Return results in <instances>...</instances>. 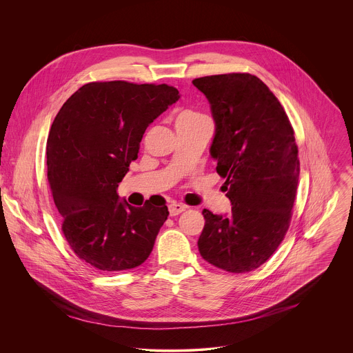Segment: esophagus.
<instances>
[{"mask_svg": "<svg viewBox=\"0 0 353 353\" xmlns=\"http://www.w3.org/2000/svg\"><path fill=\"white\" fill-rule=\"evenodd\" d=\"M186 205H183V203H179V202H172L170 206H168V210H170V216H176V214H179V213H182V212H185L186 210Z\"/></svg>", "mask_w": 353, "mask_h": 353, "instance_id": "34e87169", "label": "esophagus"}]
</instances>
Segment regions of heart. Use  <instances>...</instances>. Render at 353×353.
Here are the masks:
<instances>
[{
	"mask_svg": "<svg viewBox=\"0 0 353 353\" xmlns=\"http://www.w3.org/2000/svg\"><path fill=\"white\" fill-rule=\"evenodd\" d=\"M196 117H200L199 114L196 112H190V111H186V112H182L176 121H183V119H190V118H196Z\"/></svg>",
	"mask_w": 353,
	"mask_h": 353,
	"instance_id": "obj_1",
	"label": "heart"
}]
</instances>
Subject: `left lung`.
<instances>
[{
	"mask_svg": "<svg viewBox=\"0 0 353 353\" xmlns=\"http://www.w3.org/2000/svg\"><path fill=\"white\" fill-rule=\"evenodd\" d=\"M210 104V156L225 179L228 216L203 209L199 250L209 263L246 273L265 263L283 242L292 216L301 163L291 122L256 76L228 73L193 80Z\"/></svg>",
	"mask_w": 353,
	"mask_h": 353,
	"instance_id": "8db88e82",
	"label": "left lung"
}]
</instances>
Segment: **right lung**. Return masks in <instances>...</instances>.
Here are the masks:
<instances>
[{"label": "right lung", "instance_id": "right-lung-1", "mask_svg": "<svg viewBox=\"0 0 353 353\" xmlns=\"http://www.w3.org/2000/svg\"><path fill=\"white\" fill-rule=\"evenodd\" d=\"M179 91L167 84L88 83L63 103L48 139V179L74 254L101 272L140 266L168 216L164 203L119 201L143 134Z\"/></svg>", "mask_w": 353, "mask_h": 353}]
</instances>
